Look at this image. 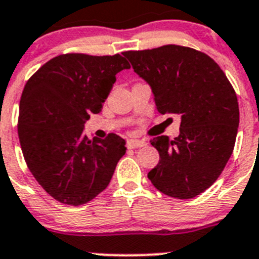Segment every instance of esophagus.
<instances>
[{
  "label": "esophagus",
  "instance_id": "34e87169",
  "mask_svg": "<svg viewBox=\"0 0 259 259\" xmlns=\"http://www.w3.org/2000/svg\"><path fill=\"white\" fill-rule=\"evenodd\" d=\"M147 142L143 141V139H129L127 141V147L129 148H138V147L146 146Z\"/></svg>",
  "mask_w": 259,
  "mask_h": 259
}]
</instances>
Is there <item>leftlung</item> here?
I'll return each instance as SVG.
<instances>
[{
	"label": "left lung",
	"mask_w": 259,
	"mask_h": 259,
	"mask_svg": "<svg viewBox=\"0 0 259 259\" xmlns=\"http://www.w3.org/2000/svg\"><path fill=\"white\" fill-rule=\"evenodd\" d=\"M122 54L150 85L158 112L181 116L177 138L151 141L160 161L148 178L167 196L196 197L217 181L234 151L239 127L234 88L221 67L195 49L165 45Z\"/></svg>",
	"instance_id": "1"
}]
</instances>
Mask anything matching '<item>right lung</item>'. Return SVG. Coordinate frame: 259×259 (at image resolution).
Masks as SVG:
<instances>
[{
    "mask_svg": "<svg viewBox=\"0 0 259 259\" xmlns=\"http://www.w3.org/2000/svg\"><path fill=\"white\" fill-rule=\"evenodd\" d=\"M129 68L120 54H63L25 83L18 121L23 156L32 176L58 201L86 204L109 185L126 142L116 134L92 141L83 126L102 111L116 74Z\"/></svg>",
    "mask_w": 259,
    "mask_h": 259,
    "instance_id": "obj_1",
    "label": "right lung"
}]
</instances>
